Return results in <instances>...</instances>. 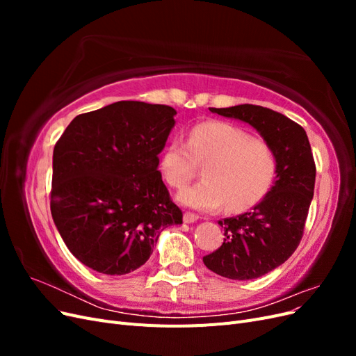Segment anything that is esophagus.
Wrapping results in <instances>:
<instances>
[{
    "label": "esophagus",
    "instance_id": "34e87169",
    "mask_svg": "<svg viewBox=\"0 0 356 356\" xmlns=\"http://www.w3.org/2000/svg\"><path fill=\"white\" fill-rule=\"evenodd\" d=\"M199 220V217L197 215H195V213H191V212H186L184 213V222L186 224H193V222H196Z\"/></svg>",
    "mask_w": 356,
    "mask_h": 356
}]
</instances>
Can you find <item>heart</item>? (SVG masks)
<instances>
[{"instance_id": "heart-1", "label": "heart", "mask_w": 356, "mask_h": 356, "mask_svg": "<svg viewBox=\"0 0 356 356\" xmlns=\"http://www.w3.org/2000/svg\"><path fill=\"white\" fill-rule=\"evenodd\" d=\"M203 166V181L179 191L178 202L197 211H217L227 203L246 209L270 188L276 159L266 141L251 138L245 129L225 122H204L190 129L187 141L172 139L159 157L169 186H187Z\"/></svg>"}]
</instances>
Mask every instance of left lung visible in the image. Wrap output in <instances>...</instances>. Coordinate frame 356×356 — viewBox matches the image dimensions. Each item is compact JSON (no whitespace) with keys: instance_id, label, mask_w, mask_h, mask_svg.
<instances>
[{"instance_id":"obj_1","label":"left lung","mask_w":356,"mask_h":356,"mask_svg":"<svg viewBox=\"0 0 356 356\" xmlns=\"http://www.w3.org/2000/svg\"><path fill=\"white\" fill-rule=\"evenodd\" d=\"M209 110L251 124L276 159L270 191L250 212L218 221L224 242L203 257L213 273L248 281L272 272L297 250L314 199L315 160L305 129L281 113L251 104Z\"/></svg>"}]
</instances>
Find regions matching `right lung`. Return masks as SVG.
<instances>
[{
    "label": "right lung",
    "mask_w": 356,
    "mask_h": 356,
    "mask_svg": "<svg viewBox=\"0 0 356 356\" xmlns=\"http://www.w3.org/2000/svg\"><path fill=\"white\" fill-rule=\"evenodd\" d=\"M175 114L168 105L114 102L75 117L56 143L51 217L71 254L92 270H136L163 229L182 224L159 170Z\"/></svg>",
    "instance_id": "right-lung-1"
}]
</instances>
